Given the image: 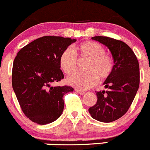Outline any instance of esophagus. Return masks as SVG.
Returning <instances> with one entry per match:
<instances>
[{"label":"esophagus","instance_id":"1","mask_svg":"<svg viewBox=\"0 0 150 150\" xmlns=\"http://www.w3.org/2000/svg\"><path fill=\"white\" fill-rule=\"evenodd\" d=\"M75 91H76L77 93H79V94H81V95H83L85 94V93H86V92L83 91H81L78 88H75Z\"/></svg>","mask_w":150,"mask_h":150}]
</instances>
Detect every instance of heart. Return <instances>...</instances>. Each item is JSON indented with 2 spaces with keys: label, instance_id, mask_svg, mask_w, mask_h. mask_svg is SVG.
Segmentation results:
<instances>
[{
  "label": "heart",
  "instance_id": "heart-1",
  "mask_svg": "<svg viewBox=\"0 0 150 150\" xmlns=\"http://www.w3.org/2000/svg\"><path fill=\"white\" fill-rule=\"evenodd\" d=\"M81 57L90 59L86 69L87 72H78L67 79L70 86L80 90H87L96 86L101 80L107 79L114 69V61L111 56L106 54L105 48L100 43L87 41L75 48ZM72 48H67L59 57V65L67 75H70L77 68V54Z\"/></svg>",
  "mask_w": 150,
  "mask_h": 150
}]
</instances>
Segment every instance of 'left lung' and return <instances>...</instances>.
Here are the masks:
<instances>
[{"label": "left lung", "mask_w": 150, "mask_h": 150, "mask_svg": "<svg viewBox=\"0 0 150 150\" xmlns=\"http://www.w3.org/2000/svg\"><path fill=\"white\" fill-rule=\"evenodd\" d=\"M91 39L109 48L114 69L103 83L107 90L96 92L97 102L88 112L95 120L110 122L124 115L132 104L139 86V64L132 49L121 40L104 36Z\"/></svg>", "instance_id": "1"}]
</instances>
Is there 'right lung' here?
Instances as JSON below:
<instances>
[{
    "mask_svg": "<svg viewBox=\"0 0 150 150\" xmlns=\"http://www.w3.org/2000/svg\"><path fill=\"white\" fill-rule=\"evenodd\" d=\"M76 39L44 36L25 46L16 54L12 69V87L25 115L40 125L55 121L64 110L63 96L70 86H53L64 78L59 57Z\"/></svg>",
    "mask_w": 150,
    "mask_h": 150,
    "instance_id": "1",
    "label": "right lung"
}]
</instances>
